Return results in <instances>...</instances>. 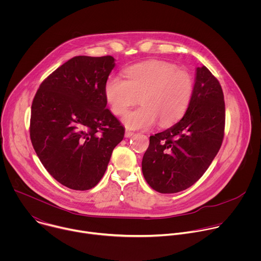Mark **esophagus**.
I'll return each instance as SVG.
<instances>
[{
    "mask_svg": "<svg viewBox=\"0 0 261 261\" xmlns=\"http://www.w3.org/2000/svg\"><path fill=\"white\" fill-rule=\"evenodd\" d=\"M133 134H134V133L131 132V131H129V130H126V131H125V136H126V137H131Z\"/></svg>",
    "mask_w": 261,
    "mask_h": 261,
    "instance_id": "obj_1",
    "label": "esophagus"
}]
</instances>
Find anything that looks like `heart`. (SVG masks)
<instances>
[{
	"instance_id": "heart-1",
	"label": "heart",
	"mask_w": 261,
	"mask_h": 261,
	"mask_svg": "<svg viewBox=\"0 0 261 261\" xmlns=\"http://www.w3.org/2000/svg\"><path fill=\"white\" fill-rule=\"evenodd\" d=\"M126 77L110 75L104 85V96L115 115H123L139 97L141 105L122 119L128 129H147L157 120L161 125L172 124L191 102L192 76L172 64L153 61L135 65L126 70Z\"/></svg>"
}]
</instances>
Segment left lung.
<instances>
[{"label":"left lung","instance_id":"obj_1","mask_svg":"<svg viewBox=\"0 0 261 261\" xmlns=\"http://www.w3.org/2000/svg\"><path fill=\"white\" fill-rule=\"evenodd\" d=\"M225 128L224 95L205 67H197L191 102L184 117L170 128L150 136L142 158V173L160 193L191 187L218 154Z\"/></svg>","mask_w":261,"mask_h":261}]
</instances>
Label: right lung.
I'll use <instances>...</instances> for the list:
<instances>
[{
  "label": "right lung",
  "instance_id": "add662e5",
  "mask_svg": "<svg viewBox=\"0 0 261 261\" xmlns=\"http://www.w3.org/2000/svg\"><path fill=\"white\" fill-rule=\"evenodd\" d=\"M111 56L70 59L43 81L31 111L34 150L49 174L73 190L100 181L125 128L106 108Z\"/></svg>",
  "mask_w": 261,
  "mask_h": 261
}]
</instances>
